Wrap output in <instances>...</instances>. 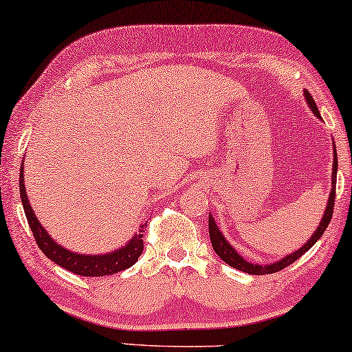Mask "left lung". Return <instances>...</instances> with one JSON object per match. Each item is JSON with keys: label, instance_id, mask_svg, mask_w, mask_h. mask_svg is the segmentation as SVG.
Listing matches in <instances>:
<instances>
[{"label": "left lung", "instance_id": "1", "mask_svg": "<svg viewBox=\"0 0 352 352\" xmlns=\"http://www.w3.org/2000/svg\"><path fill=\"white\" fill-rule=\"evenodd\" d=\"M305 96V100L307 104H309L310 110L317 115L320 118V112L317 109V104H315V100L312 99V96H310L309 91L304 92ZM336 172H338V155H336V146H335V141H333V175H331V191H330V198H328V203H327V209H324V214L322 217V222H320V226L315 230L312 237L310 240H307V243H304L299 250L291 253V255L281 258L279 261H276V263H270V265H253L250 261L243 260L242 256L239 255L237 250L230 245V243L226 240L224 235L219 230V228L216 226L214 222V217L209 216V221H208V228H209V237H211V243H212V248H214V252L217 253V256L221 258L222 261H226L229 266H232L235 270H240V271H245L248 274H271V273H276V271H281L286 268V266L292 265L296 260H299V258L304 255L305 252H309L310 248L315 245V242L322 237L324 229L328 228V224H330L331 221V216H333V209H335V195H336Z\"/></svg>", "mask_w": 352, "mask_h": 352}]
</instances>
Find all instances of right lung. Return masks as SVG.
<instances>
[{
  "mask_svg": "<svg viewBox=\"0 0 352 352\" xmlns=\"http://www.w3.org/2000/svg\"><path fill=\"white\" fill-rule=\"evenodd\" d=\"M24 166V162H22ZM19 191H21V201L24 206L25 217H28L29 228L32 230L35 242L40 250L45 253L47 258H50L52 261H55L56 265H60L61 268L71 271V273L79 274V276H109L115 274L118 271H123L130 268L138 261V258L141 256V253L144 250V242H143V229L144 226H141L140 232L135 234L131 237L130 242L126 245L118 248L112 253H105V255H82V253L71 252L68 248L61 247L60 243H56L53 240L45 229L42 228L40 221L35 217L32 206H30L28 193H25V185H24V168L21 167V175H19Z\"/></svg>",
  "mask_w": 352,
  "mask_h": 352,
  "instance_id": "obj_1",
  "label": "right lung"
}]
</instances>
